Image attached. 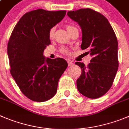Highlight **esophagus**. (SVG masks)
<instances>
[{
	"label": "esophagus",
	"mask_w": 129,
	"mask_h": 129,
	"mask_svg": "<svg viewBox=\"0 0 129 129\" xmlns=\"http://www.w3.org/2000/svg\"><path fill=\"white\" fill-rule=\"evenodd\" d=\"M67 63H68L69 67H70V66H72L73 64H74L73 62H72V61H71V60H68V61H67Z\"/></svg>",
	"instance_id": "1"
}]
</instances>
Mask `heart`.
<instances>
[{
	"instance_id": "1",
	"label": "heart",
	"mask_w": 129,
	"mask_h": 129,
	"mask_svg": "<svg viewBox=\"0 0 129 129\" xmlns=\"http://www.w3.org/2000/svg\"><path fill=\"white\" fill-rule=\"evenodd\" d=\"M66 28H67V31H68L69 33L71 34V32L73 30L75 29V27L74 26H72L70 25H66ZM55 27H53L49 31V37H50V39H52L54 38V36H55ZM60 51L62 53L65 54V55H69L70 53V50H69L68 48H66V47L62 46L61 47V48L60 49Z\"/></svg>"
}]
</instances>
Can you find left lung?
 <instances>
[{"label": "left lung", "instance_id": "8db88e82", "mask_svg": "<svg viewBox=\"0 0 129 129\" xmlns=\"http://www.w3.org/2000/svg\"><path fill=\"white\" fill-rule=\"evenodd\" d=\"M67 15L81 26V50L92 56L87 66L75 63L81 69L76 81L78 91L90 99L102 97L111 87L118 68L116 34L106 18L92 9L68 11Z\"/></svg>", "mask_w": 129, "mask_h": 129}]
</instances>
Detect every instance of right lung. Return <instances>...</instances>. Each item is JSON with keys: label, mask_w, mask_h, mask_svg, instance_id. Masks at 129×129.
I'll return each mask as SVG.
<instances>
[{"label": "right lung", "mask_w": 129, "mask_h": 129, "mask_svg": "<svg viewBox=\"0 0 129 129\" xmlns=\"http://www.w3.org/2000/svg\"><path fill=\"white\" fill-rule=\"evenodd\" d=\"M66 11L37 9L25 13L14 26L8 44L10 73L21 92L36 102L56 94L58 83L67 67L63 58H46L51 44L49 31L61 21Z\"/></svg>", "instance_id": "obj_1"}]
</instances>
